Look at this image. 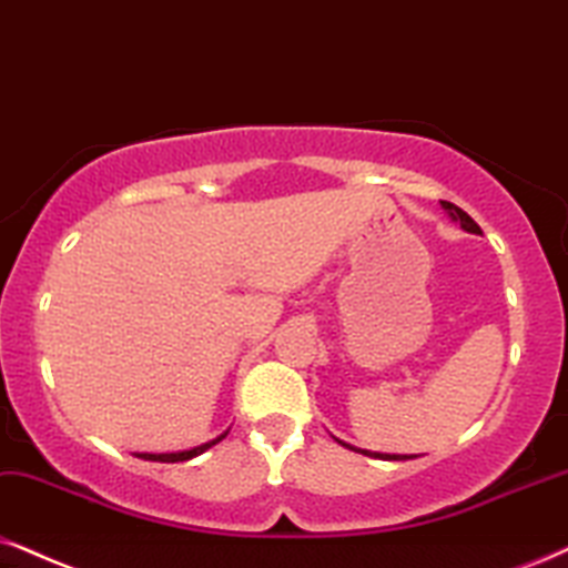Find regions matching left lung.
Segmentation results:
<instances>
[{
  "label": "left lung",
  "instance_id": "obj_1",
  "mask_svg": "<svg viewBox=\"0 0 568 568\" xmlns=\"http://www.w3.org/2000/svg\"><path fill=\"white\" fill-rule=\"evenodd\" d=\"M440 204H443V210L450 214V217H454L456 222H462V227H464L466 233H477V235L483 233V231H479L477 222L471 220L464 210H458L456 204H450V201H440ZM343 445H346V443H343ZM346 448H351V445H346ZM351 450H356V448H351ZM362 454L364 456H372V458H383V462H406V458H414V456H396V454H393V456L390 454H372V450H362Z\"/></svg>",
  "mask_w": 568,
  "mask_h": 568
}]
</instances>
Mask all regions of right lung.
<instances>
[{
  "label": "right lung",
  "instance_id": "add662e5",
  "mask_svg": "<svg viewBox=\"0 0 568 568\" xmlns=\"http://www.w3.org/2000/svg\"><path fill=\"white\" fill-rule=\"evenodd\" d=\"M222 437L225 435H220V437H214V440H210V443H204V445H196V448H191V450H181V454H135L139 458H146V462H162V464H175V462H189V458H193V456H199V454H204V450H210L212 445H217Z\"/></svg>",
  "mask_w": 568,
  "mask_h": 568
}]
</instances>
